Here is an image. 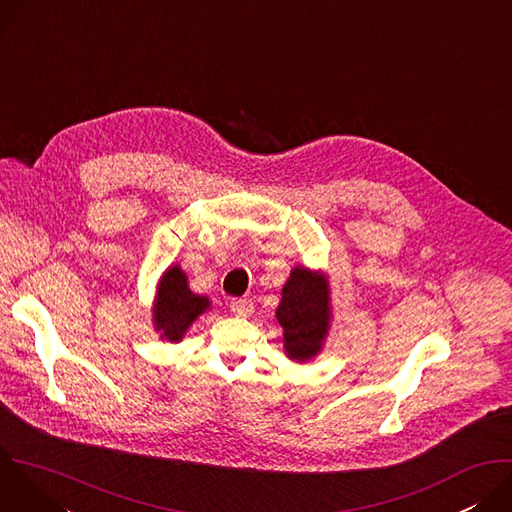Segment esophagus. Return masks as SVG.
Segmentation results:
<instances>
[{"label":"esophagus","instance_id":"obj_1","mask_svg":"<svg viewBox=\"0 0 512 512\" xmlns=\"http://www.w3.org/2000/svg\"><path fill=\"white\" fill-rule=\"evenodd\" d=\"M231 312H233L237 318H247V316L253 314V304H251V300H247V298L233 300V302H231Z\"/></svg>","mask_w":512,"mask_h":512}]
</instances>
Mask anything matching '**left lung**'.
<instances>
[{
  "label": "left lung",
  "instance_id": "left-lung-1",
  "mask_svg": "<svg viewBox=\"0 0 512 512\" xmlns=\"http://www.w3.org/2000/svg\"><path fill=\"white\" fill-rule=\"evenodd\" d=\"M275 316L283 328L285 354L296 362L312 360L322 350L332 318L326 275L306 267L291 269Z\"/></svg>",
  "mask_w": 512,
  "mask_h": 512
}]
</instances>
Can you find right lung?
I'll return each mask as SVG.
<instances>
[{
    "mask_svg": "<svg viewBox=\"0 0 512 512\" xmlns=\"http://www.w3.org/2000/svg\"><path fill=\"white\" fill-rule=\"evenodd\" d=\"M206 310H210V300L194 294L180 265L168 267L158 283L154 302V326L162 332V338L180 342L192 322Z\"/></svg>",
    "mask_w": 512,
    "mask_h": 512,
    "instance_id": "1",
    "label": "right lung"
}]
</instances>
